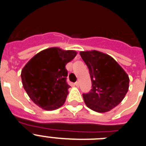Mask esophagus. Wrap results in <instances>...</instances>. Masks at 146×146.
I'll use <instances>...</instances> for the list:
<instances>
[{
    "instance_id": "1",
    "label": "esophagus",
    "mask_w": 146,
    "mask_h": 146,
    "mask_svg": "<svg viewBox=\"0 0 146 146\" xmlns=\"http://www.w3.org/2000/svg\"><path fill=\"white\" fill-rule=\"evenodd\" d=\"M74 85H75V86H77V87H78V86H79V82H76L75 83H74Z\"/></svg>"
}]
</instances>
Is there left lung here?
Masks as SVG:
<instances>
[{
    "instance_id": "1",
    "label": "left lung",
    "mask_w": 146,
    "mask_h": 146,
    "mask_svg": "<svg viewBox=\"0 0 146 146\" xmlns=\"http://www.w3.org/2000/svg\"><path fill=\"white\" fill-rule=\"evenodd\" d=\"M89 69L92 89L83 94L86 106L97 113H106L121 102L129 90V78L109 55L96 50L80 52Z\"/></svg>"
}]
</instances>
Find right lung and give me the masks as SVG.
Wrapping results in <instances>:
<instances>
[{"instance_id":"right-lung-1","label":"right lung","mask_w":146,"mask_h":146,"mask_svg":"<svg viewBox=\"0 0 146 146\" xmlns=\"http://www.w3.org/2000/svg\"><path fill=\"white\" fill-rule=\"evenodd\" d=\"M77 55L74 50L50 47L35 55L21 72L23 86L28 96L45 110L58 109L68 95L66 65Z\"/></svg>"}]
</instances>
